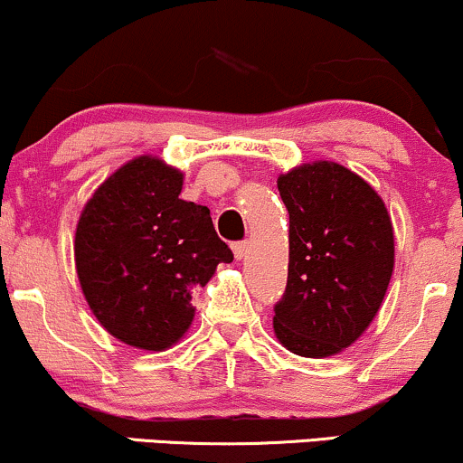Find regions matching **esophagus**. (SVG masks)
Here are the masks:
<instances>
[{
	"instance_id": "34e87169",
	"label": "esophagus",
	"mask_w": 463,
	"mask_h": 463,
	"mask_svg": "<svg viewBox=\"0 0 463 463\" xmlns=\"http://www.w3.org/2000/svg\"><path fill=\"white\" fill-rule=\"evenodd\" d=\"M248 250H250V243H248V241H237V243H232V252H235V259H237V260H241L243 256L248 254Z\"/></svg>"
}]
</instances>
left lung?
Instances as JSON below:
<instances>
[{"mask_svg": "<svg viewBox=\"0 0 463 463\" xmlns=\"http://www.w3.org/2000/svg\"><path fill=\"white\" fill-rule=\"evenodd\" d=\"M288 211V278L274 330L288 352L326 358L380 310L394 265L392 222L369 183L332 161L278 178Z\"/></svg>", "mask_w": 463, "mask_h": 463, "instance_id": "obj_1", "label": "left lung"}]
</instances>
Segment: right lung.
<instances>
[{"label":"right lung","mask_w":463,"mask_h":463,"mask_svg":"<svg viewBox=\"0 0 463 463\" xmlns=\"http://www.w3.org/2000/svg\"><path fill=\"white\" fill-rule=\"evenodd\" d=\"M183 175L153 157L116 170L88 200L75 232V265L94 317L118 341L161 352L187 332L192 293L231 248L209 209L178 198Z\"/></svg>","instance_id":"obj_1"}]
</instances>
